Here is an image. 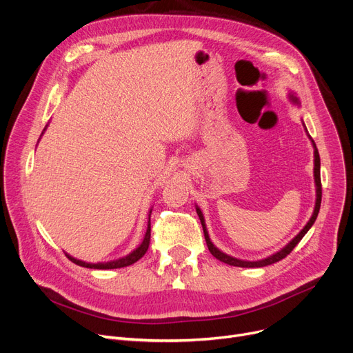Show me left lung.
<instances>
[{"label": "left lung", "mask_w": 353, "mask_h": 353, "mask_svg": "<svg viewBox=\"0 0 353 353\" xmlns=\"http://www.w3.org/2000/svg\"><path fill=\"white\" fill-rule=\"evenodd\" d=\"M291 101L295 102V103H299L298 99L295 97H291ZM312 140V139H311ZM312 145H314V156H315V168H314V176H315V185H316V203H315V210H314V214L312 217L310 219V221L307 223V225H305L301 232L298 234V236L290 243L287 244L283 250L267 256L265 260H261V261H243V260H237V258L234 256H230L224 252H221L217 247H214V244L210 241V237H208V232H207V228H205V223H204V217H203V213L199 207H196V211L199 214V219L201 221V225H203V231H204V239H205V243H207V247L210 250V252L213 254L217 260L228 264V265H234V267H243V268H258V267H265V265H271L274 263H278L283 260V258H285L294 248L295 245L302 240V237L305 236V234L308 232V230L312 227V224L315 223L316 217H318V213H319V208H321V200H322V184H321V160H319V153H318V149H316V145L312 140Z\"/></svg>", "instance_id": "obj_1"}]
</instances>
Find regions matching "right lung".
I'll return each mask as SVG.
<instances>
[{
  "label": "right lung",
  "mask_w": 353,
  "mask_h": 353,
  "mask_svg": "<svg viewBox=\"0 0 353 353\" xmlns=\"http://www.w3.org/2000/svg\"><path fill=\"white\" fill-rule=\"evenodd\" d=\"M152 213V211H150ZM149 244H150V214H149V223H148V230H146V234H145V239L142 241V244H140L133 252H130L129 255L123 256V258H119V260H114V261H109V263H98V264H89V263H85V261H81V260H77V258L70 256L68 254H65L70 261H72L74 264L77 265H81V267H85V268H93V270H113V268H122V267H128V265H132L134 264L136 261H139L140 258H142L148 248H149Z\"/></svg>",
  "instance_id": "right-lung-1"
}]
</instances>
